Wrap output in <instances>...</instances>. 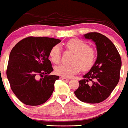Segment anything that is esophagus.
<instances>
[{
  "label": "esophagus",
  "mask_w": 128,
  "mask_h": 128,
  "mask_svg": "<svg viewBox=\"0 0 128 128\" xmlns=\"http://www.w3.org/2000/svg\"><path fill=\"white\" fill-rule=\"evenodd\" d=\"M60 79L62 80H64V81H68V80H70L68 79V78H64V77H60Z\"/></svg>",
  "instance_id": "esophagus-1"
}]
</instances>
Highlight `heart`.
<instances>
[{"label": "heart", "instance_id": "heart-1", "mask_svg": "<svg viewBox=\"0 0 128 128\" xmlns=\"http://www.w3.org/2000/svg\"><path fill=\"white\" fill-rule=\"evenodd\" d=\"M68 50L74 54L71 64H61L55 68L56 74L65 78H70L79 73L80 70H89L96 60V52L86 43L78 39H72L65 45ZM61 48L58 45L54 46L49 54V58L52 63L58 64L61 59Z\"/></svg>", "mask_w": 128, "mask_h": 128}]
</instances>
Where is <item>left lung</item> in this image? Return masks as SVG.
Here are the masks:
<instances>
[{
  "mask_svg": "<svg viewBox=\"0 0 128 128\" xmlns=\"http://www.w3.org/2000/svg\"><path fill=\"white\" fill-rule=\"evenodd\" d=\"M83 37L95 43L97 58L90 70L79 81L74 92L82 102L98 103L110 95L120 80L121 59L116 46L104 35L90 32Z\"/></svg>",
  "mask_w": 128,
  "mask_h": 128,
  "instance_id": "left-lung-1",
  "label": "left lung"
}]
</instances>
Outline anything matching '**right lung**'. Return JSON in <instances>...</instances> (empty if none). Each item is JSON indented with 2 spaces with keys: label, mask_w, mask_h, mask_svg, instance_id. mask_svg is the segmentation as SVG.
Segmentation results:
<instances>
[{
  "label": "right lung",
  "mask_w": 128,
  "mask_h": 128,
  "mask_svg": "<svg viewBox=\"0 0 128 128\" xmlns=\"http://www.w3.org/2000/svg\"><path fill=\"white\" fill-rule=\"evenodd\" d=\"M60 42L53 38L29 36L11 50L7 76L12 92L24 104H44L52 94L54 83L59 76L49 74L54 70L49 54ZM38 76L42 78L38 79Z\"/></svg>",
  "instance_id": "add662e5"
}]
</instances>
